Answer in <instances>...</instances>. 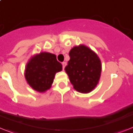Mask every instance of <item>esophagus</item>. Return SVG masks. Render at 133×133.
<instances>
[{"instance_id": "obj_1", "label": "esophagus", "mask_w": 133, "mask_h": 133, "mask_svg": "<svg viewBox=\"0 0 133 133\" xmlns=\"http://www.w3.org/2000/svg\"><path fill=\"white\" fill-rule=\"evenodd\" d=\"M66 64L67 63H65V62H63V63H62V65H63V70H64L65 67L66 66Z\"/></svg>"}]
</instances>
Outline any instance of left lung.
I'll return each instance as SVG.
<instances>
[{
  "instance_id": "obj_1",
  "label": "left lung",
  "mask_w": 133,
  "mask_h": 133,
  "mask_svg": "<svg viewBox=\"0 0 133 133\" xmlns=\"http://www.w3.org/2000/svg\"><path fill=\"white\" fill-rule=\"evenodd\" d=\"M70 59L65 70L75 90L88 94L99 83L102 65L100 58L91 48L80 44L74 46L69 52Z\"/></svg>"
}]
</instances>
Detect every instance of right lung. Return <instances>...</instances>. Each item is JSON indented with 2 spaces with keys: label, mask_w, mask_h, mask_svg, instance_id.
<instances>
[{
  "label": "right lung",
  "mask_w": 133,
  "mask_h": 133,
  "mask_svg": "<svg viewBox=\"0 0 133 133\" xmlns=\"http://www.w3.org/2000/svg\"><path fill=\"white\" fill-rule=\"evenodd\" d=\"M62 70V65L54 54L42 52L29 60L24 70V77L29 86L35 91L44 93L49 89L57 72Z\"/></svg>",
  "instance_id": "1"
}]
</instances>
